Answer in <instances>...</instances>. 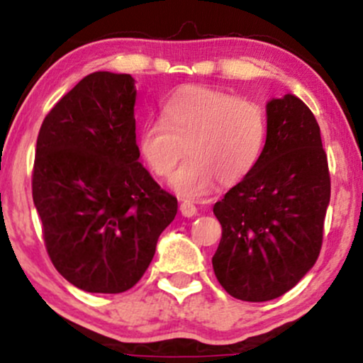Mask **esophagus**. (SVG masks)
<instances>
[{
  "instance_id": "obj_1",
  "label": "esophagus",
  "mask_w": 363,
  "mask_h": 363,
  "mask_svg": "<svg viewBox=\"0 0 363 363\" xmlns=\"http://www.w3.org/2000/svg\"><path fill=\"white\" fill-rule=\"evenodd\" d=\"M180 211L185 218H192V216H196V214H197V208H196V204H194V202L183 201L180 204Z\"/></svg>"
}]
</instances>
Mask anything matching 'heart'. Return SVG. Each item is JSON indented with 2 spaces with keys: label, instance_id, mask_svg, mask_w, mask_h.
I'll return each mask as SVG.
<instances>
[{
  "label": "heart",
  "instance_id": "b5f03b06",
  "mask_svg": "<svg viewBox=\"0 0 363 363\" xmlns=\"http://www.w3.org/2000/svg\"><path fill=\"white\" fill-rule=\"evenodd\" d=\"M268 136L263 107L209 86H186L166 100L161 121H149L138 135L143 161L157 177L171 178L183 154L189 161L173 178L183 197L201 199L218 183L232 186L258 166Z\"/></svg>",
  "mask_w": 363,
  "mask_h": 363
}]
</instances>
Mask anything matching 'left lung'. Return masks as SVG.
<instances>
[{
    "mask_svg": "<svg viewBox=\"0 0 363 363\" xmlns=\"http://www.w3.org/2000/svg\"><path fill=\"white\" fill-rule=\"evenodd\" d=\"M258 166L214 204L221 240L213 256L230 296L261 303L292 289L320 255L330 177L320 128L294 95L267 104Z\"/></svg>",
    "mask_w": 363,
    "mask_h": 363,
    "instance_id": "obj_1",
    "label": "left lung"
}]
</instances>
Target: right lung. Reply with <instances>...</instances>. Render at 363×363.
<instances>
[{"label": "right lung", "instance_id": "right-lung-1", "mask_svg": "<svg viewBox=\"0 0 363 363\" xmlns=\"http://www.w3.org/2000/svg\"><path fill=\"white\" fill-rule=\"evenodd\" d=\"M135 79L93 72L41 124L33 201L53 267L86 292L118 294L149 268L177 197L138 162Z\"/></svg>", "mask_w": 363, "mask_h": 363}]
</instances>
